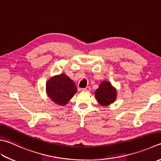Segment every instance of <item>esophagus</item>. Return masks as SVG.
Listing matches in <instances>:
<instances>
[{"instance_id": "1", "label": "esophagus", "mask_w": 161, "mask_h": 161, "mask_svg": "<svg viewBox=\"0 0 161 161\" xmlns=\"http://www.w3.org/2000/svg\"><path fill=\"white\" fill-rule=\"evenodd\" d=\"M83 90L86 91V92H89V91H90V87L87 86L86 87H85V88H83Z\"/></svg>"}]
</instances>
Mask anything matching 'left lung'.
Returning a JSON list of instances; mask_svg holds the SVG:
<instances>
[{
	"label": "left lung",
	"instance_id": "8db88e82",
	"mask_svg": "<svg viewBox=\"0 0 161 161\" xmlns=\"http://www.w3.org/2000/svg\"><path fill=\"white\" fill-rule=\"evenodd\" d=\"M95 97L100 104L107 106L115 101L116 91L109 82L104 81L100 84L99 88L96 90Z\"/></svg>",
	"mask_w": 161,
	"mask_h": 161
}]
</instances>
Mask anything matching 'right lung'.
<instances>
[{
	"label": "right lung",
	"mask_w": 161,
	"mask_h": 161,
	"mask_svg": "<svg viewBox=\"0 0 161 161\" xmlns=\"http://www.w3.org/2000/svg\"><path fill=\"white\" fill-rule=\"evenodd\" d=\"M46 91L47 95L54 102L64 106L75 95L77 88L74 81L65 74H61L47 81Z\"/></svg>",
	"instance_id": "right-lung-1"
}]
</instances>
